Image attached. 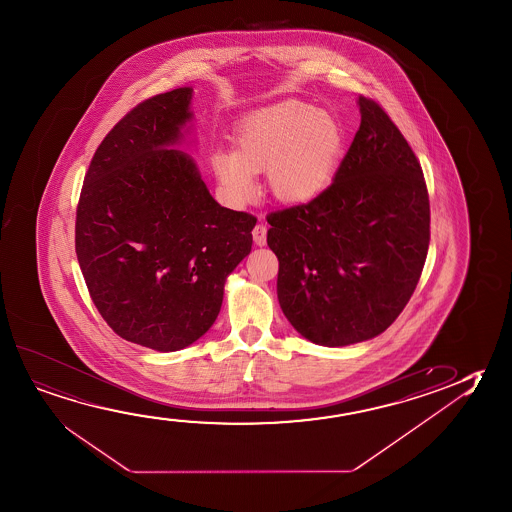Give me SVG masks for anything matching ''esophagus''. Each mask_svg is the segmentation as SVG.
Returning <instances> with one entry per match:
<instances>
[{
    "label": "esophagus",
    "mask_w": 512,
    "mask_h": 512,
    "mask_svg": "<svg viewBox=\"0 0 512 512\" xmlns=\"http://www.w3.org/2000/svg\"><path fill=\"white\" fill-rule=\"evenodd\" d=\"M253 241L257 246H264L266 244V239H268V227L264 225V223H257L255 228H253Z\"/></svg>",
    "instance_id": "1"
}]
</instances>
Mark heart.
Listing matches in <instances>:
<instances>
[{
	"label": "heart",
	"mask_w": 512,
	"mask_h": 512,
	"mask_svg": "<svg viewBox=\"0 0 512 512\" xmlns=\"http://www.w3.org/2000/svg\"><path fill=\"white\" fill-rule=\"evenodd\" d=\"M236 152H214L213 168L227 197L244 204L255 195L253 172L268 170L271 193L285 204H305L330 184L344 134L335 118L310 104L289 101L246 118Z\"/></svg>",
	"instance_id": "b5f03b06"
}]
</instances>
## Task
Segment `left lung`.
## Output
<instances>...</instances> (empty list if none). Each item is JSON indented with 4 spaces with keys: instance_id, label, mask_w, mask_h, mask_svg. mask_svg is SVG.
<instances>
[{
    "instance_id": "8db88e82",
    "label": "left lung",
    "mask_w": 512,
    "mask_h": 512,
    "mask_svg": "<svg viewBox=\"0 0 512 512\" xmlns=\"http://www.w3.org/2000/svg\"><path fill=\"white\" fill-rule=\"evenodd\" d=\"M335 179L307 204L268 214L276 292L289 323L326 347L374 339L415 292L431 239L422 166L374 99Z\"/></svg>"
}]
</instances>
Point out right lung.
<instances>
[{
    "instance_id": "add662e5",
    "label": "right lung",
    "mask_w": 512,
    "mask_h": 512,
    "mask_svg": "<svg viewBox=\"0 0 512 512\" xmlns=\"http://www.w3.org/2000/svg\"><path fill=\"white\" fill-rule=\"evenodd\" d=\"M191 88L145 99L90 161L76 209V255L90 298L118 337L156 351L200 339L227 276L252 250V214L221 207L173 149Z\"/></svg>"
}]
</instances>
